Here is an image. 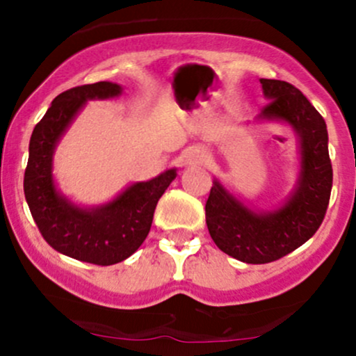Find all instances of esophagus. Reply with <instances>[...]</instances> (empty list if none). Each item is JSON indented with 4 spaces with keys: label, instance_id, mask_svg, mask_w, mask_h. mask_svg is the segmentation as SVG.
<instances>
[{
    "label": "esophagus",
    "instance_id": "1",
    "mask_svg": "<svg viewBox=\"0 0 356 356\" xmlns=\"http://www.w3.org/2000/svg\"><path fill=\"white\" fill-rule=\"evenodd\" d=\"M207 159H209V155H207L206 150L199 149V147H192L182 155V165H204Z\"/></svg>",
    "mask_w": 356,
    "mask_h": 356
}]
</instances>
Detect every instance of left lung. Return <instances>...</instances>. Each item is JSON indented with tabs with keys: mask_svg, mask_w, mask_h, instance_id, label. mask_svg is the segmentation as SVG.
Instances as JSON below:
<instances>
[{
	"mask_svg": "<svg viewBox=\"0 0 356 356\" xmlns=\"http://www.w3.org/2000/svg\"><path fill=\"white\" fill-rule=\"evenodd\" d=\"M269 104L257 122H283L298 137L300 169L288 197L271 211L251 209L214 179L206 202V224L220 251L248 264L280 259L305 244L325 218L333 184L328 130L318 110L288 81L261 79Z\"/></svg>",
	"mask_w": 356,
	"mask_h": 356,
	"instance_id": "8db88e82",
	"label": "left lung"
}]
</instances>
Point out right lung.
I'll return each instance as SVG.
<instances>
[{
  "label": "right lung",
  "instance_id": "add662e5",
  "mask_svg": "<svg viewBox=\"0 0 356 356\" xmlns=\"http://www.w3.org/2000/svg\"><path fill=\"white\" fill-rule=\"evenodd\" d=\"M122 90L118 83L99 81L60 93L33 129L24 170V197L44 241L61 254L99 266L120 263L140 248L159 199L177 175L175 167L164 170L150 181L130 184L112 201L90 207L58 191L53 155L60 138L88 100L115 99Z\"/></svg>",
  "mask_w": 356,
  "mask_h": 356
}]
</instances>
